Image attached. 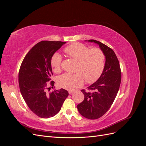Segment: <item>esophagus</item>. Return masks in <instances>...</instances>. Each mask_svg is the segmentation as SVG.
Wrapping results in <instances>:
<instances>
[{
    "label": "esophagus",
    "instance_id": "obj_1",
    "mask_svg": "<svg viewBox=\"0 0 146 146\" xmlns=\"http://www.w3.org/2000/svg\"><path fill=\"white\" fill-rule=\"evenodd\" d=\"M68 92H69V94H71L74 93V91H73V90H69V91H68Z\"/></svg>",
    "mask_w": 146,
    "mask_h": 146
}]
</instances>
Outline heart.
I'll return each instance as SVG.
<instances>
[{"label":"heart","mask_w":146,"mask_h":146,"mask_svg":"<svg viewBox=\"0 0 146 146\" xmlns=\"http://www.w3.org/2000/svg\"><path fill=\"white\" fill-rule=\"evenodd\" d=\"M69 57L77 61L75 74L66 73L57 79L58 85L66 90H74L82 86L84 78L88 83L96 82L102 74L105 65V55L99 48H90L80 42L71 44L64 48ZM62 56L55 53L50 60L51 67L55 73L61 71Z\"/></svg>","instance_id":"obj_1"}]
</instances>
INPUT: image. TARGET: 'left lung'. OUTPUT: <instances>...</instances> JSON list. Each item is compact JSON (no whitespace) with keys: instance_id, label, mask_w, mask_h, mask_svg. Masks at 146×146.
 Masks as SVG:
<instances>
[{"instance_id":"obj_1","label":"left lung","mask_w":146,"mask_h":146,"mask_svg":"<svg viewBox=\"0 0 146 146\" xmlns=\"http://www.w3.org/2000/svg\"><path fill=\"white\" fill-rule=\"evenodd\" d=\"M88 41L99 45L105 55V65L100 77L88 88L91 92L81 90L85 98L77 105V109L83 117L97 119L106 113L116 98L121 85V70L112 48L94 39H90Z\"/></svg>"}]
</instances>
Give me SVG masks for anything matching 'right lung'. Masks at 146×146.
<instances>
[{
  "label": "right lung",
  "mask_w": 146,
  "mask_h": 146,
  "mask_svg": "<svg viewBox=\"0 0 146 146\" xmlns=\"http://www.w3.org/2000/svg\"><path fill=\"white\" fill-rule=\"evenodd\" d=\"M66 42L42 41L25 55L19 71L20 91L27 106L38 116L49 118L58 113L69 93L63 88L50 92L55 82L50 60Z\"/></svg>",
  "instance_id": "obj_1"
}]
</instances>
